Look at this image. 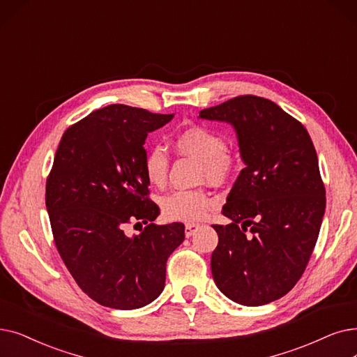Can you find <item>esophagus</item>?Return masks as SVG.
Returning <instances> with one entry per match:
<instances>
[{
    "instance_id": "1",
    "label": "esophagus",
    "mask_w": 357,
    "mask_h": 357,
    "mask_svg": "<svg viewBox=\"0 0 357 357\" xmlns=\"http://www.w3.org/2000/svg\"><path fill=\"white\" fill-rule=\"evenodd\" d=\"M198 227H199L198 223H187V225H185V236H187V238L192 236Z\"/></svg>"
}]
</instances>
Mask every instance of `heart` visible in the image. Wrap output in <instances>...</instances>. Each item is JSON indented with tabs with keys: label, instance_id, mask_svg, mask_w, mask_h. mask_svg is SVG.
<instances>
[{
	"label": "heart",
	"instance_id": "1",
	"mask_svg": "<svg viewBox=\"0 0 357 357\" xmlns=\"http://www.w3.org/2000/svg\"><path fill=\"white\" fill-rule=\"evenodd\" d=\"M179 154H185L199 162V178L210 182L227 179L236 167V160L226 149L222 134L203 127L192 126L182 130L174 140ZM147 182L153 187H163L169 172V156L162 147L149 150L143 162ZM215 206V198L204 190L175 191L162 198V210L172 220H199Z\"/></svg>",
	"mask_w": 357,
	"mask_h": 357
}]
</instances>
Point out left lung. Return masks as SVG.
I'll list each match as a JSON object with an SVG mask.
<instances>
[{
    "instance_id": "1",
    "label": "left lung",
    "mask_w": 357,
    "mask_h": 357,
    "mask_svg": "<svg viewBox=\"0 0 357 357\" xmlns=\"http://www.w3.org/2000/svg\"><path fill=\"white\" fill-rule=\"evenodd\" d=\"M201 119L234 127L245 167L213 225L215 286L239 305L283 298L298 283L317 243L325 188L317 151L299 121L274 102L238 96L199 112Z\"/></svg>"
}]
</instances>
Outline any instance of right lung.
<instances>
[{"instance_id":"right-lung-1","label":"right lung","mask_w":357,"mask_h":357,"mask_svg":"<svg viewBox=\"0 0 357 357\" xmlns=\"http://www.w3.org/2000/svg\"><path fill=\"white\" fill-rule=\"evenodd\" d=\"M174 115L109 105L71 126L61 138L46 181V210L56 250L75 283L98 303L130 311L165 289L166 261L185 239V226L153 222L146 138ZM149 223L128 237L125 225Z\"/></svg>"}]
</instances>
